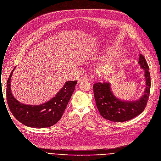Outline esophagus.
Instances as JSON below:
<instances>
[{
  "mask_svg": "<svg viewBox=\"0 0 161 161\" xmlns=\"http://www.w3.org/2000/svg\"><path fill=\"white\" fill-rule=\"evenodd\" d=\"M87 80H88V79H87V77H80V79H79V80H78V83L79 84V83H81L82 81Z\"/></svg>",
  "mask_w": 161,
  "mask_h": 161,
  "instance_id": "1",
  "label": "esophagus"
}]
</instances>
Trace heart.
Returning <instances> with one entry per match:
<instances>
[{
    "label": "heart",
    "mask_w": 161,
    "mask_h": 161,
    "mask_svg": "<svg viewBox=\"0 0 161 161\" xmlns=\"http://www.w3.org/2000/svg\"><path fill=\"white\" fill-rule=\"evenodd\" d=\"M117 67V62L110 57H107L104 62L97 67V73L100 77H107L114 73Z\"/></svg>",
    "instance_id": "obj_1"
}]
</instances>
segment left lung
<instances>
[{
	"label": "left lung",
	"mask_w": 161,
	"mask_h": 161,
	"mask_svg": "<svg viewBox=\"0 0 161 161\" xmlns=\"http://www.w3.org/2000/svg\"><path fill=\"white\" fill-rule=\"evenodd\" d=\"M144 71L146 88L143 95L137 100L127 101L117 98L111 89L109 82H98L93 86L94 97L100 114L112 122H124L130 120L144 110L151 89V76L149 65L142 54L138 62Z\"/></svg>",
	"instance_id": "8db88e82"
}]
</instances>
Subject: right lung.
Returning a JSON list of instances; mask_svg holds the SVG:
<instances>
[{
	"label": "right lung",
	"instance_id": "obj_1",
	"mask_svg": "<svg viewBox=\"0 0 161 161\" xmlns=\"http://www.w3.org/2000/svg\"><path fill=\"white\" fill-rule=\"evenodd\" d=\"M15 68L7 82V101L11 112L17 120L26 126L35 128L53 126L62 117L77 81L65 82L54 97L45 103L40 105L24 104L18 101L12 93L11 77Z\"/></svg>",
	"mask_w": 161,
	"mask_h": 161
}]
</instances>
